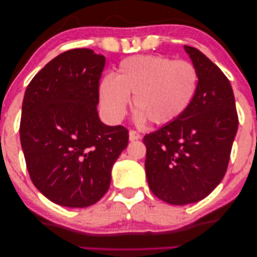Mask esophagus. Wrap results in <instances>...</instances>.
Instances as JSON below:
<instances>
[{"instance_id":"34e87169","label":"esophagus","mask_w":257,"mask_h":257,"mask_svg":"<svg viewBox=\"0 0 257 257\" xmlns=\"http://www.w3.org/2000/svg\"><path fill=\"white\" fill-rule=\"evenodd\" d=\"M128 137H130V140L131 141H134V140H138V139H140L141 136L140 133H138L137 131H134V130H131L128 133Z\"/></svg>"}]
</instances>
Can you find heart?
Here are the masks:
<instances>
[{"mask_svg": "<svg viewBox=\"0 0 257 257\" xmlns=\"http://www.w3.org/2000/svg\"><path fill=\"white\" fill-rule=\"evenodd\" d=\"M199 86V73L188 61H175L161 54L126 58L116 76L104 75L99 84L100 106L111 123L124 118L133 94L136 120L167 125L181 118L191 107Z\"/></svg>", "mask_w": 257, "mask_h": 257, "instance_id": "heart-1", "label": "heart"}]
</instances>
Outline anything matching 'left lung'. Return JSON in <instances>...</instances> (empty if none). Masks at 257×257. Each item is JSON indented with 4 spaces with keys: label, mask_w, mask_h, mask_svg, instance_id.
<instances>
[{
    "label": "left lung",
    "mask_w": 257,
    "mask_h": 257,
    "mask_svg": "<svg viewBox=\"0 0 257 257\" xmlns=\"http://www.w3.org/2000/svg\"><path fill=\"white\" fill-rule=\"evenodd\" d=\"M184 50L199 73L196 98L181 118L144 138L150 190L172 205L196 203L218 186L238 130L229 79L198 49Z\"/></svg>",
    "instance_id": "obj_1"
}]
</instances>
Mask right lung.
I'll return each mask as SVG.
<instances>
[{
	"mask_svg": "<svg viewBox=\"0 0 257 257\" xmlns=\"http://www.w3.org/2000/svg\"><path fill=\"white\" fill-rule=\"evenodd\" d=\"M104 64L93 50H68L25 92L19 132L28 173L60 206L82 208L102 198L113 163L128 144L127 130L101 123L96 110Z\"/></svg>",
	"mask_w": 257,
	"mask_h": 257,
	"instance_id": "add662e5",
	"label": "right lung"
}]
</instances>
